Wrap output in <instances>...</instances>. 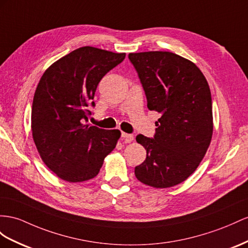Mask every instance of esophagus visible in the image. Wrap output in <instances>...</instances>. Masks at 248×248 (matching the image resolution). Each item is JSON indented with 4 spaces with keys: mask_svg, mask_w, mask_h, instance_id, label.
<instances>
[{
    "mask_svg": "<svg viewBox=\"0 0 248 248\" xmlns=\"http://www.w3.org/2000/svg\"><path fill=\"white\" fill-rule=\"evenodd\" d=\"M122 137H123L124 142H131L132 140H134V136H133L132 134H128V133H124V132L122 133Z\"/></svg>",
    "mask_w": 248,
    "mask_h": 248,
    "instance_id": "1",
    "label": "esophagus"
}]
</instances>
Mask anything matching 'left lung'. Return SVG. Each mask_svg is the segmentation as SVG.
<instances>
[{"instance_id":"left-lung-1","label":"left lung","mask_w":248,"mask_h":248,"mask_svg":"<svg viewBox=\"0 0 248 248\" xmlns=\"http://www.w3.org/2000/svg\"><path fill=\"white\" fill-rule=\"evenodd\" d=\"M147 97L148 108L160 114L154 136L139 134L147 150L135 168L144 185L164 188L179 185L194 173L204 157L213 134L212 95L194 62L172 52L130 53Z\"/></svg>"}]
</instances>
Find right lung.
<instances>
[{
  "mask_svg": "<svg viewBox=\"0 0 248 248\" xmlns=\"http://www.w3.org/2000/svg\"><path fill=\"white\" fill-rule=\"evenodd\" d=\"M124 58L125 53L81 47L43 74L33 97L31 129L43 161L60 178H94L116 147L120 131L88 124V117L99 81Z\"/></svg>",
  "mask_w": 248,
  "mask_h": 248,
  "instance_id": "obj_1",
  "label": "right lung"
}]
</instances>
